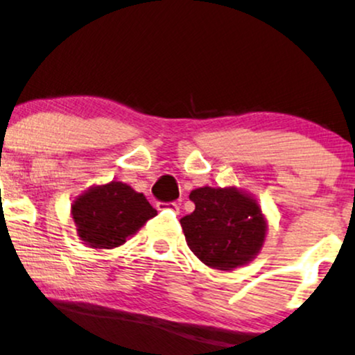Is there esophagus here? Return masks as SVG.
Segmentation results:
<instances>
[{"label":"esophagus","instance_id":"1","mask_svg":"<svg viewBox=\"0 0 355 355\" xmlns=\"http://www.w3.org/2000/svg\"><path fill=\"white\" fill-rule=\"evenodd\" d=\"M156 207L157 211H173V212L179 211V205L176 202H157Z\"/></svg>","mask_w":355,"mask_h":355}]
</instances>
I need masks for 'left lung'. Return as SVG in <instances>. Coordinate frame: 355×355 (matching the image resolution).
<instances>
[{
  "label": "left lung",
  "mask_w": 355,
  "mask_h": 355,
  "mask_svg": "<svg viewBox=\"0 0 355 355\" xmlns=\"http://www.w3.org/2000/svg\"><path fill=\"white\" fill-rule=\"evenodd\" d=\"M194 212L181 218L187 247L211 268L230 271L260 253L268 224L260 204L239 187H198Z\"/></svg>",
  "instance_id": "1"
}]
</instances>
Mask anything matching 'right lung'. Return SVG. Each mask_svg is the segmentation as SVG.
<instances>
[{
  "label": "right lung",
  "instance_id": "add662e5",
  "mask_svg": "<svg viewBox=\"0 0 355 355\" xmlns=\"http://www.w3.org/2000/svg\"><path fill=\"white\" fill-rule=\"evenodd\" d=\"M156 214L141 192L120 181L92 186L71 205L77 235L92 248L120 247Z\"/></svg>",
  "mask_w": 355,
  "mask_h": 355
}]
</instances>
